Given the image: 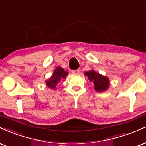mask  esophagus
I'll use <instances>...</instances> for the list:
<instances>
[{
	"instance_id": "esophagus-1",
	"label": "esophagus",
	"mask_w": 146,
	"mask_h": 146,
	"mask_svg": "<svg viewBox=\"0 0 146 146\" xmlns=\"http://www.w3.org/2000/svg\"><path fill=\"white\" fill-rule=\"evenodd\" d=\"M79 72H80V70L78 69L73 70V71H72V73L74 74H79Z\"/></svg>"
}]
</instances>
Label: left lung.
Masks as SVG:
<instances>
[{
    "instance_id": "8db88e82",
    "label": "left lung",
    "mask_w": 146,
    "mask_h": 146,
    "mask_svg": "<svg viewBox=\"0 0 146 146\" xmlns=\"http://www.w3.org/2000/svg\"><path fill=\"white\" fill-rule=\"evenodd\" d=\"M85 76L88 77L90 81L92 82L94 85V89L98 92H102L106 91L109 87V78L101 75L100 74L96 72L94 70L86 72Z\"/></svg>"
}]
</instances>
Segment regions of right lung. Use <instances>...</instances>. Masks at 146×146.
Wrapping results in <instances>:
<instances>
[{
    "mask_svg": "<svg viewBox=\"0 0 146 146\" xmlns=\"http://www.w3.org/2000/svg\"><path fill=\"white\" fill-rule=\"evenodd\" d=\"M68 74V71L63 69L61 67H56V69L54 70L52 76L49 79L46 80V85L52 90H55L57 84L61 81L62 78H66Z\"/></svg>",
    "mask_w": 146,
    "mask_h": 146,
    "instance_id": "1",
    "label": "right lung"
}]
</instances>
